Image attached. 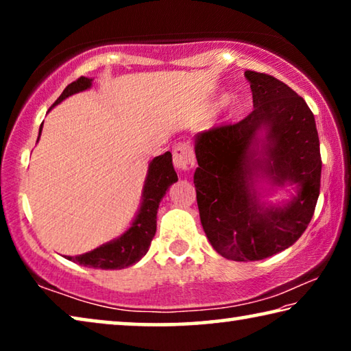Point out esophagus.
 Masks as SVG:
<instances>
[{"mask_svg": "<svg viewBox=\"0 0 351 351\" xmlns=\"http://www.w3.org/2000/svg\"><path fill=\"white\" fill-rule=\"evenodd\" d=\"M173 164L175 169L180 171H189L195 167L193 148L189 142H181L173 150Z\"/></svg>", "mask_w": 351, "mask_h": 351, "instance_id": "34e87169", "label": "esophagus"}]
</instances>
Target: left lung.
Listing matches in <instances>:
<instances>
[{"label": "left lung", "instance_id": "obj_1", "mask_svg": "<svg viewBox=\"0 0 351 351\" xmlns=\"http://www.w3.org/2000/svg\"><path fill=\"white\" fill-rule=\"evenodd\" d=\"M254 110L243 121L197 136L198 169L193 182L203 229L223 257L255 261L271 257L300 239L310 224L320 190L319 134L304 97L265 73L246 71ZM260 128L269 130L265 167L248 152ZM279 185L293 182L300 195L283 208L263 210L248 180L255 171Z\"/></svg>", "mask_w": 351, "mask_h": 351}]
</instances>
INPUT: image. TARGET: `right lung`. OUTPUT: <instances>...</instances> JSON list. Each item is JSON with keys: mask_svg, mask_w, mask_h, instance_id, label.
<instances>
[{"mask_svg": "<svg viewBox=\"0 0 351 351\" xmlns=\"http://www.w3.org/2000/svg\"><path fill=\"white\" fill-rule=\"evenodd\" d=\"M93 79L79 77L75 82L69 83L64 88L62 96L56 100L60 104L63 99L74 93H79L91 86ZM41 133V128H40ZM178 181L176 171L171 161V153L167 152L156 156L150 162L148 176L144 187V201H142L138 217L125 234L121 239L94 249L91 252L77 255V257H66L71 261H75L82 266L97 269H123L139 261L148 251V246L156 234V213L161 199L164 198L167 189Z\"/></svg>", "mask_w": 351, "mask_h": 351, "instance_id": "1", "label": "right lung"}]
</instances>
